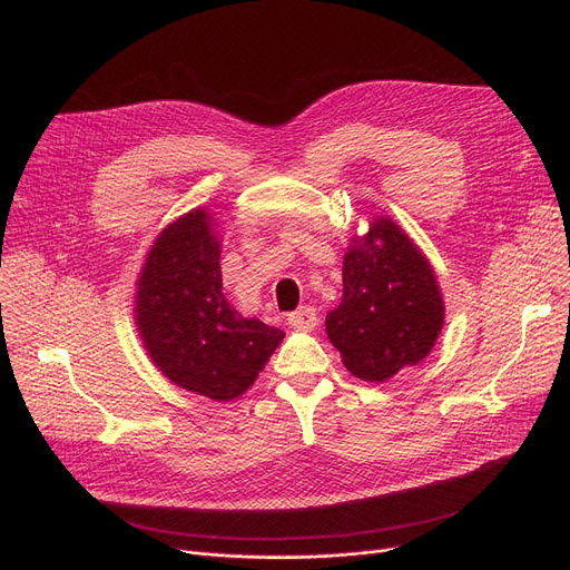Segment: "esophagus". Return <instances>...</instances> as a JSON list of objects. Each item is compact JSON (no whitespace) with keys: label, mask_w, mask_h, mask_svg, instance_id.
<instances>
[{"label":"esophagus","mask_w":570,"mask_h":570,"mask_svg":"<svg viewBox=\"0 0 570 570\" xmlns=\"http://www.w3.org/2000/svg\"><path fill=\"white\" fill-rule=\"evenodd\" d=\"M287 324L296 331H313L320 324V317H317V311L311 308V305H303V308L287 315Z\"/></svg>","instance_id":"obj_1"}]
</instances>
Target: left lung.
<instances>
[{"instance_id": "obj_1", "label": "left lung", "mask_w": 570, "mask_h": 570, "mask_svg": "<svg viewBox=\"0 0 570 570\" xmlns=\"http://www.w3.org/2000/svg\"><path fill=\"white\" fill-rule=\"evenodd\" d=\"M443 322L429 259L392 218H374L344 253L342 301L326 315L344 367L363 381H387L429 356Z\"/></svg>"}]
</instances>
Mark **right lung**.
<instances>
[{"mask_svg":"<svg viewBox=\"0 0 570 570\" xmlns=\"http://www.w3.org/2000/svg\"><path fill=\"white\" fill-rule=\"evenodd\" d=\"M222 239L196 207L161 230L137 283V328L159 372L214 402L255 383L283 342L281 328L244 320L222 283Z\"/></svg>","mask_w":570,"mask_h":570,"instance_id":"add662e5","label":"right lung"}]
</instances>
